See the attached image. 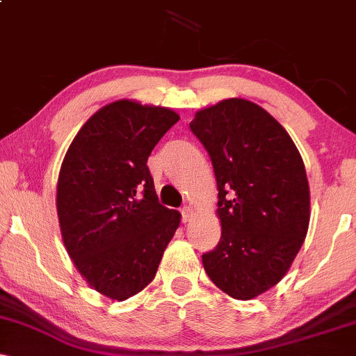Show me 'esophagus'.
<instances>
[{"mask_svg":"<svg viewBox=\"0 0 356 356\" xmlns=\"http://www.w3.org/2000/svg\"><path fill=\"white\" fill-rule=\"evenodd\" d=\"M181 214H182V222H191L192 218H194V209H192L191 206H184Z\"/></svg>","mask_w":356,"mask_h":356,"instance_id":"34e87169","label":"esophagus"}]
</instances>
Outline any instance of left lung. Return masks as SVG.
<instances>
[{
    "mask_svg": "<svg viewBox=\"0 0 356 356\" xmlns=\"http://www.w3.org/2000/svg\"><path fill=\"white\" fill-rule=\"evenodd\" d=\"M218 182L220 239L202 254L212 283L252 300L283 280L303 246L309 186L303 159L283 125L259 105L227 99L189 124Z\"/></svg>",
    "mask_w": 356,
    "mask_h": 356,
    "instance_id": "left-lung-1",
    "label": "left lung"
}]
</instances>
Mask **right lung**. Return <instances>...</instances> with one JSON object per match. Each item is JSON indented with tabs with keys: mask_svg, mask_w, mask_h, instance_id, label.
Masks as SVG:
<instances>
[{
	"mask_svg": "<svg viewBox=\"0 0 356 356\" xmlns=\"http://www.w3.org/2000/svg\"><path fill=\"white\" fill-rule=\"evenodd\" d=\"M179 113L117 100L85 122L56 184L61 239L85 281L124 301L154 280L181 214L159 204L147 159Z\"/></svg>",
	"mask_w": 356,
	"mask_h": 356,
	"instance_id": "right-lung-1",
	"label": "right lung"
}]
</instances>
